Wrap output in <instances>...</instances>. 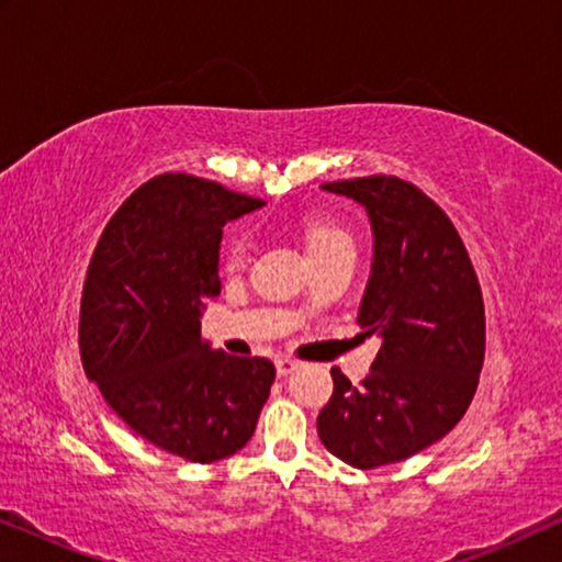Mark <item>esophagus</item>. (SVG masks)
<instances>
[{
	"label": "esophagus",
	"instance_id": "1",
	"mask_svg": "<svg viewBox=\"0 0 562 562\" xmlns=\"http://www.w3.org/2000/svg\"><path fill=\"white\" fill-rule=\"evenodd\" d=\"M296 368H299V360H291V358H279V360H276V373H279V375L294 373Z\"/></svg>",
	"mask_w": 562,
	"mask_h": 562
}]
</instances>
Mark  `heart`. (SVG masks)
Segmentation results:
<instances>
[{
    "mask_svg": "<svg viewBox=\"0 0 562 562\" xmlns=\"http://www.w3.org/2000/svg\"><path fill=\"white\" fill-rule=\"evenodd\" d=\"M304 243H306V250H310V256L314 258L319 256V252L337 248V245H352V237L348 229L337 225V222L314 214V217H306L304 222ZM250 252H252L250 229H235V233L225 240V245H222V266H225V271L237 273L240 268L248 266Z\"/></svg>",
    "mask_w": 562,
    "mask_h": 562,
    "instance_id": "heart-1",
    "label": "heart"
}]
</instances>
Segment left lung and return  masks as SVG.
Returning a JSON list of instances; mask_svg holds the SVG:
<instances>
[{
    "label": "left lung",
    "mask_w": 562,
    "mask_h": 562,
    "mask_svg": "<svg viewBox=\"0 0 562 562\" xmlns=\"http://www.w3.org/2000/svg\"><path fill=\"white\" fill-rule=\"evenodd\" d=\"M352 196L373 225V273L358 325L381 340L371 373L352 386L333 368L317 432L360 471L429 448L463 419L486 356L479 276L442 206L398 176L325 183Z\"/></svg>",
    "instance_id": "1"
}]
</instances>
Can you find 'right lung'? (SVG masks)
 I'll return each mask as SVG.
<instances>
[{
	"label": "right lung",
	"mask_w": 562,
	"mask_h": 562,
	"mask_svg": "<svg viewBox=\"0 0 562 562\" xmlns=\"http://www.w3.org/2000/svg\"><path fill=\"white\" fill-rule=\"evenodd\" d=\"M258 206L199 176H153L112 214L87 268L83 371L135 435L189 463L245 448L276 379L268 358L212 350L199 325L222 289V225Z\"/></svg>",
	"instance_id": "obj_1"
}]
</instances>
